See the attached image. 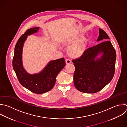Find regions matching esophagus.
<instances>
[{"label":"esophagus","instance_id":"esophagus-1","mask_svg":"<svg viewBox=\"0 0 127 127\" xmlns=\"http://www.w3.org/2000/svg\"><path fill=\"white\" fill-rule=\"evenodd\" d=\"M65 63L66 64H69L71 63V61L69 59H66L65 60Z\"/></svg>","mask_w":127,"mask_h":127}]
</instances>
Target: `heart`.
<instances>
[{
  "label": "heart",
  "instance_id": "heart-1",
  "mask_svg": "<svg viewBox=\"0 0 127 127\" xmlns=\"http://www.w3.org/2000/svg\"><path fill=\"white\" fill-rule=\"evenodd\" d=\"M81 37L75 38L69 41L68 43L69 44H74L78 41ZM88 40L86 39L79 41L69 48L68 52L69 55L72 58L80 57L85 52L88 45Z\"/></svg>",
  "mask_w": 127,
  "mask_h": 127
}]
</instances>
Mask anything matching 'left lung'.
I'll return each mask as SVG.
<instances>
[{
	"mask_svg": "<svg viewBox=\"0 0 127 127\" xmlns=\"http://www.w3.org/2000/svg\"><path fill=\"white\" fill-rule=\"evenodd\" d=\"M97 41L106 40L89 48L78 58L72 60L75 67L73 75L74 85L82 92L95 93L102 89L112 79L115 70L116 53L109 37L99 29ZM103 55L95 60L100 53Z\"/></svg>",
	"mask_w": 127,
	"mask_h": 127,
	"instance_id": "left-lung-1",
	"label": "left lung"
}]
</instances>
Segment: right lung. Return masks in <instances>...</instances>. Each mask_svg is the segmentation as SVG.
I'll return each mask as SVG.
<instances>
[{"instance_id":"right-lung-1","label":"right lung","mask_w":127,"mask_h":127,"mask_svg":"<svg viewBox=\"0 0 127 127\" xmlns=\"http://www.w3.org/2000/svg\"><path fill=\"white\" fill-rule=\"evenodd\" d=\"M39 27L28 29L18 39L14 49L12 60L13 68L20 84L36 94H42L50 91L54 86L57 75L64 67V58L51 61L39 73L30 74L24 69L22 62V53L24 43L27 36L36 33Z\"/></svg>"}]
</instances>
